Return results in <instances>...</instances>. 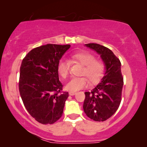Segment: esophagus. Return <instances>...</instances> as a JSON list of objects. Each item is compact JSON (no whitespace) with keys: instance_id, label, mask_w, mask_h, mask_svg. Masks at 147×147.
I'll use <instances>...</instances> for the list:
<instances>
[{"instance_id":"esophagus-1","label":"esophagus","mask_w":147,"mask_h":147,"mask_svg":"<svg viewBox=\"0 0 147 147\" xmlns=\"http://www.w3.org/2000/svg\"><path fill=\"white\" fill-rule=\"evenodd\" d=\"M75 93V92H72V91H70V92H69V95H74Z\"/></svg>"}]
</instances>
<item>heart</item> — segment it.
Returning a JSON list of instances; mask_svg holds the SVG:
<instances>
[{
    "label": "heart",
    "instance_id": "1",
    "mask_svg": "<svg viewBox=\"0 0 147 147\" xmlns=\"http://www.w3.org/2000/svg\"><path fill=\"white\" fill-rule=\"evenodd\" d=\"M72 59L84 65L81 75L83 77H73L67 84L66 89L68 90L77 91L86 88L90 83L95 84L98 83L104 76L105 65L101 60L96 59L95 57L89 52H79L72 54ZM70 65L65 59H61L57 63V72L62 78L65 79L69 75ZM85 77H84V76Z\"/></svg>",
    "mask_w": 147,
    "mask_h": 147
}]
</instances>
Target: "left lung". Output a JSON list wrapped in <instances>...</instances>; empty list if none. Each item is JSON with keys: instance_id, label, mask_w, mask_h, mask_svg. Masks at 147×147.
I'll return each instance as SVG.
<instances>
[{"instance_id": "left-lung-1", "label": "left lung", "mask_w": 147, "mask_h": 147, "mask_svg": "<svg viewBox=\"0 0 147 147\" xmlns=\"http://www.w3.org/2000/svg\"><path fill=\"white\" fill-rule=\"evenodd\" d=\"M85 45L101 55L106 71L101 83L90 92H85L84 111L91 119L104 122L114 115L122 100L124 79L121 72V62L106 47L97 43Z\"/></svg>"}]
</instances>
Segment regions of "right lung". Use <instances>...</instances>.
<instances>
[{
	"instance_id": "right-lung-1",
	"label": "right lung",
	"mask_w": 147,
	"mask_h": 147,
	"mask_svg": "<svg viewBox=\"0 0 147 147\" xmlns=\"http://www.w3.org/2000/svg\"><path fill=\"white\" fill-rule=\"evenodd\" d=\"M70 45L47 44L32 49L22 61L18 82L25 109L43 124L56 122L63 115L68 92L59 82L57 63Z\"/></svg>"
}]
</instances>
